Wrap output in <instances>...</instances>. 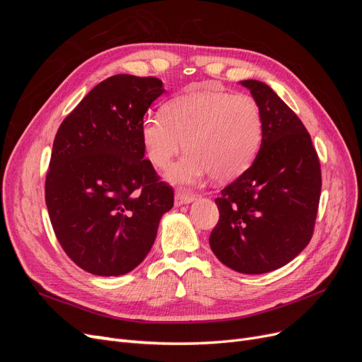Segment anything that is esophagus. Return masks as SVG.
I'll return each mask as SVG.
<instances>
[{"label": "esophagus", "mask_w": 362, "mask_h": 362, "mask_svg": "<svg viewBox=\"0 0 362 362\" xmlns=\"http://www.w3.org/2000/svg\"><path fill=\"white\" fill-rule=\"evenodd\" d=\"M196 199L194 194H189V193H182V192H178L177 194H175V205L177 206H181V205H185V204H190Z\"/></svg>", "instance_id": "1"}]
</instances>
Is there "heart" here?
<instances>
[{"instance_id":"obj_1","label":"heart","mask_w":362,"mask_h":362,"mask_svg":"<svg viewBox=\"0 0 362 362\" xmlns=\"http://www.w3.org/2000/svg\"><path fill=\"white\" fill-rule=\"evenodd\" d=\"M146 158L158 169L168 168L184 148L180 161L164 173L177 185H193L208 173L233 180L255 160L262 140L259 105L247 95L198 90L173 98L160 113L146 115L140 124Z\"/></svg>"}]
</instances>
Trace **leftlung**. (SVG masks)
Returning a JSON list of instances; mask_svg holds the SVG:
<instances>
[{
  "mask_svg": "<svg viewBox=\"0 0 362 362\" xmlns=\"http://www.w3.org/2000/svg\"><path fill=\"white\" fill-rule=\"evenodd\" d=\"M262 116L258 154L216 199L218 222L210 247L246 275L286 266L310 243L320 201L322 172L310 133L266 83L240 81Z\"/></svg>",
  "mask_w": 362,
  "mask_h": 362,
  "instance_id": "obj_1",
  "label": "left lung"
}]
</instances>
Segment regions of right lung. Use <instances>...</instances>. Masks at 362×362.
<instances>
[{
    "label": "right lung",
    "mask_w": 362,
    "mask_h": 362,
    "mask_svg": "<svg viewBox=\"0 0 362 362\" xmlns=\"http://www.w3.org/2000/svg\"><path fill=\"white\" fill-rule=\"evenodd\" d=\"M164 93L154 76L113 75L87 93L54 139L45 202L68 257L98 276L136 269L156 242L173 190L141 146L140 124Z\"/></svg>",
    "instance_id": "1"
}]
</instances>
